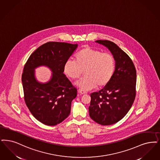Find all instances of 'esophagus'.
<instances>
[{
  "label": "esophagus",
  "instance_id": "1",
  "mask_svg": "<svg viewBox=\"0 0 160 160\" xmlns=\"http://www.w3.org/2000/svg\"><path fill=\"white\" fill-rule=\"evenodd\" d=\"M78 92H79L80 94H82V95H84V94H86V93H87V92H86V91H84V90H83L82 89L78 90Z\"/></svg>",
  "mask_w": 160,
  "mask_h": 160
}]
</instances>
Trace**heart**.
<instances>
[{
	"label": "heart",
	"instance_id": "1",
	"mask_svg": "<svg viewBox=\"0 0 160 160\" xmlns=\"http://www.w3.org/2000/svg\"><path fill=\"white\" fill-rule=\"evenodd\" d=\"M114 57L109 52L86 47L75 55V61L68 60L64 65V73L72 79L80 77L85 70L86 76L76 83L80 89L89 90L107 86L115 71Z\"/></svg>",
	"mask_w": 160,
	"mask_h": 160
}]
</instances>
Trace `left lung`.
Returning a JSON list of instances; mask_svg holds the SVG:
<instances>
[{
  "label": "left lung",
  "instance_id": "left-lung-1",
  "mask_svg": "<svg viewBox=\"0 0 160 160\" xmlns=\"http://www.w3.org/2000/svg\"><path fill=\"white\" fill-rule=\"evenodd\" d=\"M107 47L115 61V69L108 84L90 94V118L103 126L113 124L127 114L136 96V71L132 59L114 42L98 40Z\"/></svg>",
  "mask_w": 160,
  "mask_h": 160
}]
</instances>
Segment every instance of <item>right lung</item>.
Masks as SVG:
<instances>
[{"instance_id": "1", "label": "right lung", "mask_w": 160, "mask_h": 160, "mask_svg": "<svg viewBox=\"0 0 160 160\" xmlns=\"http://www.w3.org/2000/svg\"><path fill=\"white\" fill-rule=\"evenodd\" d=\"M77 44L49 42L40 46L28 58L22 74L24 98L32 115L48 126H55L68 117L77 90L65 76L64 65L77 48ZM48 66L52 71L50 81L38 82L34 69Z\"/></svg>"}]
</instances>
